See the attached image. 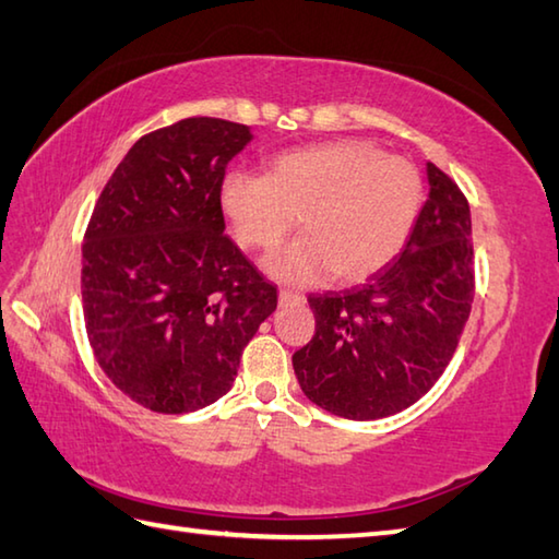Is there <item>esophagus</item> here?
<instances>
[{
    "label": "esophagus",
    "mask_w": 559,
    "mask_h": 559,
    "mask_svg": "<svg viewBox=\"0 0 559 559\" xmlns=\"http://www.w3.org/2000/svg\"><path fill=\"white\" fill-rule=\"evenodd\" d=\"M305 298L300 293H293V290H281L278 293V302L281 307H288V305H300Z\"/></svg>",
    "instance_id": "obj_1"
}]
</instances>
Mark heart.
Instances as JSON below:
<instances>
[{
	"label": "heart",
	"instance_id": "heart-1",
	"mask_svg": "<svg viewBox=\"0 0 559 559\" xmlns=\"http://www.w3.org/2000/svg\"><path fill=\"white\" fill-rule=\"evenodd\" d=\"M423 180L406 160L367 141H331L281 153L269 175L230 173L221 211L237 245L271 254L302 216L305 237L269 261L286 283H314L334 273L360 281L389 264L423 206Z\"/></svg>",
	"mask_w": 559,
	"mask_h": 559
}]
</instances>
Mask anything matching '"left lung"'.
Wrapping results in <instances>:
<instances>
[{"instance_id":"8db88e82","label":"left lung","mask_w":559,"mask_h":559,"mask_svg":"<svg viewBox=\"0 0 559 559\" xmlns=\"http://www.w3.org/2000/svg\"><path fill=\"white\" fill-rule=\"evenodd\" d=\"M430 194L401 254L365 286L307 295L314 336L293 355L305 396L341 418L377 420L432 389L468 322L471 209L459 185L427 163Z\"/></svg>"}]
</instances>
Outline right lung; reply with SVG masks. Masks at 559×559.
I'll list each match as a JSON object with an SVG mask.
<instances>
[{
    "label": "right lung",
    "mask_w": 559,
    "mask_h": 559,
    "mask_svg": "<svg viewBox=\"0 0 559 559\" xmlns=\"http://www.w3.org/2000/svg\"><path fill=\"white\" fill-rule=\"evenodd\" d=\"M252 134L187 117L141 136L117 165L83 235L88 343L110 382L156 413L228 394L242 350L278 290L228 235L221 185Z\"/></svg>",
    "instance_id": "add662e5"
}]
</instances>
